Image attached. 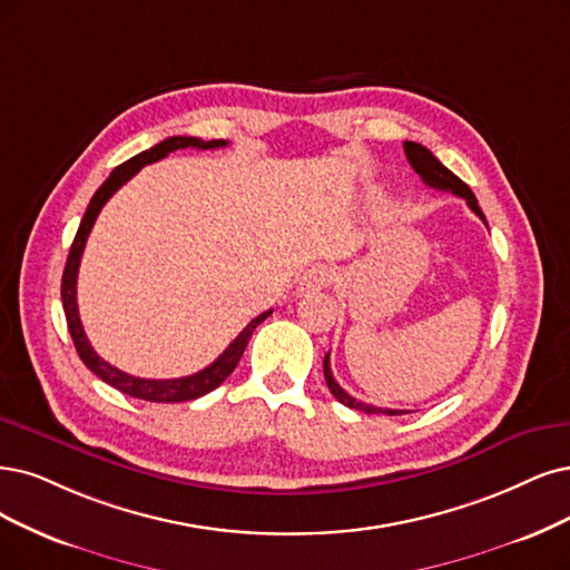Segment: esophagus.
Instances as JSON below:
<instances>
[{"mask_svg": "<svg viewBox=\"0 0 570 570\" xmlns=\"http://www.w3.org/2000/svg\"><path fill=\"white\" fill-rule=\"evenodd\" d=\"M331 284V269L326 265H314L303 272V277L298 279V293H314L322 291Z\"/></svg>", "mask_w": 570, "mask_h": 570, "instance_id": "esophagus-1", "label": "esophagus"}]
</instances>
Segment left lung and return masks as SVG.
I'll return each instance as SVG.
<instances>
[{
    "label": "left lung",
    "instance_id": "8db88e82",
    "mask_svg": "<svg viewBox=\"0 0 570 570\" xmlns=\"http://www.w3.org/2000/svg\"><path fill=\"white\" fill-rule=\"evenodd\" d=\"M404 153H406V159H409V164L413 166V171L423 178V183L425 185H430V187H434V189H444V193H453L455 197H462L468 202V206L474 210V214L487 223V218H483V214H481V208H479V204H476V197L472 195V189L468 187V183H462L453 171H449V168L441 164L425 145H420V142H413V140H406L404 142ZM324 377H326V385H328V390H331V394L338 399L341 404H345V406H350V409H356V411H364V413H385V415H402V413H406V411H396V409H377V406H371V404H364V402H360V399H354V396H350L338 383H335V377H333V373H331V360H328V354L324 356Z\"/></svg>",
    "mask_w": 570,
    "mask_h": 570
}]
</instances>
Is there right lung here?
Wrapping results in <instances>:
<instances>
[{"instance_id":"obj_1","label":"right lung","mask_w":570,"mask_h":570,"mask_svg":"<svg viewBox=\"0 0 570 570\" xmlns=\"http://www.w3.org/2000/svg\"><path fill=\"white\" fill-rule=\"evenodd\" d=\"M225 145H227V140H202V138H193V136H171V138L157 142L155 147H150V150H145V153L131 157L129 161L119 164L115 171L110 174V178L96 189V195L91 197L87 214H83L77 235H75V242L70 246L66 272H62L60 298H62V309H66L68 331L72 335V343L77 347L79 360L87 364V368H91L100 377V381H105V383L112 385L115 390H119L124 394L136 396V399H145V402H157V404L193 402V399H199V396L208 394L210 390H216L225 381V377L237 368L253 331H256V326H261L269 317L272 309L258 314L256 320H250V324L237 335L235 341L227 345V350L218 356V360L210 366H206L204 371H199L195 375L174 377V381H150V377H136V375L124 373V371L110 366L105 360H100L96 350L91 347L87 333H83V326L79 322V309H77V272H79L81 253H83V246H87L89 232H91V227H94V223L100 214V208L105 206V202H108L126 180H131L145 164L159 161L168 153L183 150V147H197V150H216V147H225Z\"/></svg>"}]
</instances>
